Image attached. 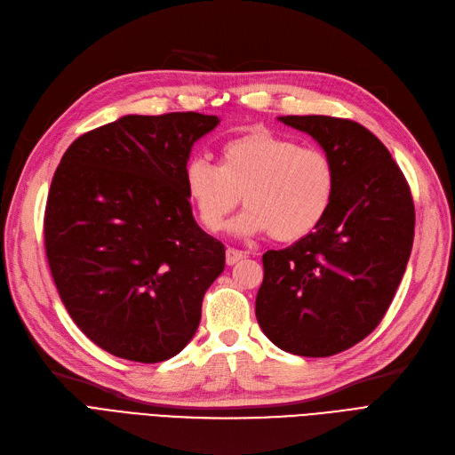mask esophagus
I'll return each mask as SVG.
<instances>
[{
	"label": "esophagus",
	"instance_id": "1",
	"mask_svg": "<svg viewBox=\"0 0 455 455\" xmlns=\"http://www.w3.org/2000/svg\"><path fill=\"white\" fill-rule=\"evenodd\" d=\"M245 257H247L245 251L234 249V247H228V249H227V264H228V266L240 262V260H242V259H245Z\"/></svg>",
	"mask_w": 455,
	"mask_h": 455
}]
</instances>
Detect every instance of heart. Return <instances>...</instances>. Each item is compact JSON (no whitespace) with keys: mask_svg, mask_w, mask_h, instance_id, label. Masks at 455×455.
Listing matches in <instances>:
<instances>
[{"mask_svg":"<svg viewBox=\"0 0 455 455\" xmlns=\"http://www.w3.org/2000/svg\"><path fill=\"white\" fill-rule=\"evenodd\" d=\"M183 183L208 232L221 230L243 196L247 210L238 217V232H267L274 242L292 243L326 219L338 193V168L321 148L253 129L221 146L219 166L191 159Z\"/></svg>","mask_w":455,"mask_h":455,"instance_id":"b5f03b06","label":"heart"}]
</instances>
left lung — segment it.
<instances>
[{"instance_id":"8db88e82","label":"left lung","mask_w":455,"mask_h":455,"mask_svg":"<svg viewBox=\"0 0 455 455\" xmlns=\"http://www.w3.org/2000/svg\"><path fill=\"white\" fill-rule=\"evenodd\" d=\"M324 148L338 193L315 232L262 255L257 321L279 348L326 358L365 339L384 318L411 257L409 181L375 134L347 117L283 116Z\"/></svg>"}]
</instances>
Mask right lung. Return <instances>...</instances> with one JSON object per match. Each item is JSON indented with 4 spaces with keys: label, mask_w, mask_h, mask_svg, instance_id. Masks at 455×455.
I'll return each mask as SVG.
<instances>
[{
    "label": "right lung",
    "mask_w": 455,
    "mask_h": 455,
    "mask_svg": "<svg viewBox=\"0 0 455 455\" xmlns=\"http://www.w3.org/2000/svg\"><path fill=\"white\" fill-rule=\"evenodd\" d=\"M219 120L125 116L78 137L58 164L44 251L63 306L110 355L157 363L191 341L225 245L202 230L183 183L193 144Z\"/></svg>",
    "instance_id": "right-lung-1"
}]
</instances>
